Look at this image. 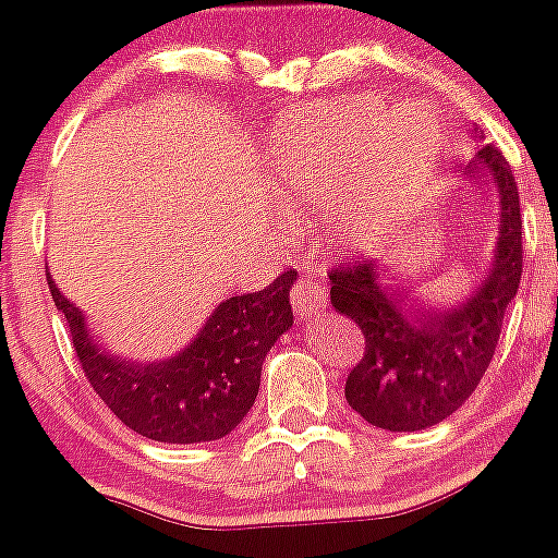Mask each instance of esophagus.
<instances>
[{
  "label": "esophagus",
  "instance_id": "34e87169",
  "mask_svg": "<svg viewBox=\"0 0 558 558\" xmlns=\"http://www.w3.org/2000/svg\"><path fill=\"white\" fill-rule=\"evenodd\" d=\"M326 302L329 300H326L324 289H320L318 280H313L311 275H305V278L291 289V305H294L300 318H313L315 313L324 311Z\"/></svg>",
  "mask_w": 558,
  "mask_h": 558
}]
</instances>
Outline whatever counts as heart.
Returning a JSON list of instances; mask_svg holds the SVG:
<instances>
[{
	"label": "heart",
	"instance_id": "1",
	"mask_svg": "<svg viewBox=\"0 0 558 558\" xmlns=\"http://www.w3.org/2000/svg\"><path fill=\"white\" fill-rule=\"evenodd\" d=\"M280 207L318 223L342 258H369L397 243L424 202L440 159L429 112L351 99L289 112L264 137Z\"/></svg>",
	"mask_w": 558,
	"mask_h": 558
}]
</instances>
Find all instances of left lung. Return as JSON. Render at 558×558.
<instances>
[{
	"instance_id": "left-lung-1",
	"label": "left lung",
	"mask_w": 558,
	"mask_h": 558,
	"mask_svg": "<svg viewBox=\"0 0 558 558\" xmlns=\"http://www.w3.org/2000/svg\"><path fill=\"white\" fill-rule=\"evenodd\" d=\"M477 191L499 196V232L486 275L453 305L415 296L380 264L331 269V307L362 329L367 348L345 399L367 424L421 432L453 415L492 364L502 318L521 283V205L513 170L494 145L464 167ZM410 280V278H408Z\"/></svg>"
}]
</instances>
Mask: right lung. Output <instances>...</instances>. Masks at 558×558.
Returning <instances> with one entry per match:
<instances>
[{"label":"right lung","instance_id":"right-lung-1","mask_svg":"<svg viewBox=\"0 0 558 558\" xmlns=\"http://www.w3.org/2000/svg\"><path fill=\"white\" fill-rule=\"evenodd\" d=\"M283 272L256 294L223 300L185 348L167 359L116 356L48 272L56 311L66 318L72 345L99 399L137 435L156 442H210L238 429L253 408L269 348L294 324Z\"/></svg>","mask_w":558,"mask_h":558}]
</instances>
